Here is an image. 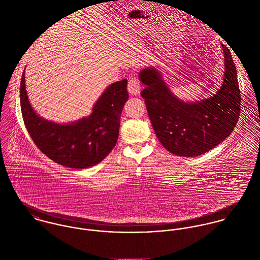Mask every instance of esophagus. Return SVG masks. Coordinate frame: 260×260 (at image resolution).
Wrapping results in <instances>:
<instances>
[{
  "mask_svg": "<svg viewBox=\"0 0 260 260\" xmlns=\"http://www.w3.org/2000/svg\"><path fill=\"white\" fill-rule=\"evenodd\" d=\"M141 86L139 80L135 77H132L128 81V92L130 95H138L140 93Z\"/></svg>",
  "mask_w": 260,
  "mask_h": 260,
  "instance_id": "esophagus-1",
  "label": "esophagus"
}]
</instances>
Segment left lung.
<instances>
[{
	"mask_svg": "<svg viewBox=\"0 0 260 260\" xmlns=\"http://www.w3.org/2000/svg\"><path fill=\"white\" fill-rule=\"evenodd\" d=\"M225 72L222 86L208 99L186 103L179 100L155 68L143 69L139 78L145 89L149 119L158 140L172 154L194 157L206 153L233 131L240 114V90L229 49L221 44Z\"/></svg>",
	"mask_w": 260,
	"mask_h": 260,
	"instance_id": "8db88e82",
	"label": "left lung"
}]
</instances>
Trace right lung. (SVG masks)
<instances>
[{"label":"right lung","instance_id":"add662e5","mask_svg":"<svg viewBox=\"0 0 260 260\" xmlns=\"http://www.w3.org/2000/svg\"><path fill=\"white\" fill-rule=\"evenodd\" d=\"M21 111L25 126L38 148L54 162L83 169L101 162L115 147L120 117L129 98L127 80L113 83L95 103L92 114L71 124H57L40 117L32 108L21 78Z\"/></svg>","mask_w":260,"mask_h":260}]
</instances>
